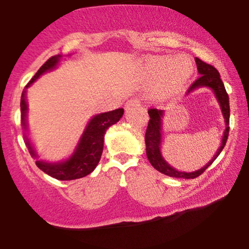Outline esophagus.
<instances>
[{"mask_svg":"<svg viewBox=\"0 0 249 249\" xmlns=\"http://www.w3.org/2000/svg\"><path fill=\"white\" fill-rule=\"evenodd\" d=\"M138 105H141V99L131 98V99H128L126 103H125V108H126V110H130V108H132L134 107H138Z\"/></svg>","mask_w":249,"mask_h":249,"instance_id":"1","label":"esophagus"}]
</instances>
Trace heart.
I'll use <instances>...</instances> for the list:
<instances>
[{
  "instance_id": "1",
  "label": "heart",
  "mask_w": 249,
  "mask_h": 249,
  "mask_svg": "<svg viewBox=\"0 0 249 249\" xmlns=\"http://www.w3.org/2000/svg\"><path fill=\"white\" fill-rule=\"evenodd\" d=\"M193 65L188 58L178 56L171 59L168 57H158L151 59L146 65L147 75L152 78H162L159 88V95L170 92L181 87L192 75Z\"/></svg>"
}]
</instances>
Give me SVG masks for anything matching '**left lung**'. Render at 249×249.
Instances as JSON below:
<instances>
[{
	"label": "left lung",
	"mask_w": 249,
	"mask_h": 249,
	"mask_svg": "<svg viewBox=\"0 0 249 249\" xmlns=\"http://www.w3.org/2000/svg\"><path fill=\"white\" fill-rule=\"evenodd\" d=\"M196 68H198L199 77L194 81L192 84L190 85L187 89V93H190L191 91H193L194 89L200 88V87H208L211 88L215 93L218 102L220 103V107H221L222 115L225 117L226 122V130L224 133V138H222L221 146L218 150L215 156L213 157V159L211 160L205 167H202L201 170L196 171V172H180V171L174 170L173 167H171L166 161L162 159L161 153H160V142H161V117L164 111L158 110V108L151 107L148 108V116H150V121H148L146 132H145V144H146V154L147 158L150 160L151 165L156 168L159 172L166 174L168 177H173V178H182V179H194L198 178L199 176H201L202 173L206 171L208 166L212 165V162L218 158L220 152L222 151V148L225 147L226 142H227L228 133H230V99H228V93L226 91L224 83H222L221 78H220V73L218 70L213 67V65L207 64L206 62L201 61V59L196 58Z\"/></svg>",
	"instance_id": "8db88e82"
}]
</instances>
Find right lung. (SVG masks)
Instances as JSON below:
<instances>
[{"label": "right lung", "instance_id": "add662e5", "mask_svg": "<svg viewBox=\"0 0 249 249\" xmlns=\"http://www.w3.org/2000/svg\"><path fill=\"white\" fill-rule=\"evenodd\" d=\"M61 56H53L48 59L44 64L39 68L36 75L31 78V81L28 83L27 88L36 81L42 73L45 71L53 69L56 64L59 61ZM27 103H25V91L22 93L21 98V113H22V124L25 128V117H27ZM123 113H124V108H117V110L108 111V112L101 113L97 115L91 119L90 123L88 124L85 128L84 133H83L81 142H79L78 146L76 148V152L72 154L70 159L67 161L58 162V164H48V162L36 160V165L39 170L43 172L49 174L53 178L58 180H73L79 179L83 177L88 176L95 170L97 165H98L101 157L103 153V145H104V134L107 130L111 125L116 124L119 119L122 118ZM27 146L29 148V152L31 157L36 158L35 151L31 147L29 139L25 141Z\"/></svg>", "mask_w": 249, "mask_h": 249}]
</instances>
